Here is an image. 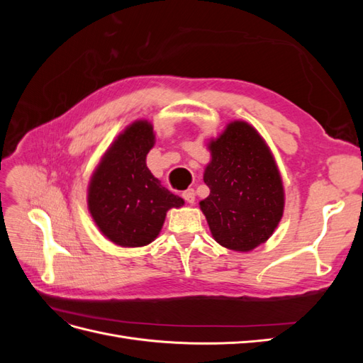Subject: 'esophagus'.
Returning a JSON list of instances; mask_svg holds the SVG:
<instances>
[{"label":"esophagus","mask_w":363,"mask_h":363,"mask_svg":"<svg viewBox=\"0 0 363 363\" xmlns=\"http://www.w3.org/2000/svg\"><path fill=\"white\" fill-rule=\"evenodd\" d=\"M182 196H183L186 203L194 204V201H195V191H194V189H186V191L182 194Z\"/></svg>","instance_id":"obj_1"}]
</instances>
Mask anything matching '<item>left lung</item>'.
<instances>
[{
  "label": "left lung",
  "mask_w": 363,
  "mask_h": 363,
  "mask_svg": "<svg viewBox=\"0 0 363 363\" xmlns=\"http://www.w3.org/2000/svg\"><path fill=\"white\" fill-rule=\"evenodd\" d=\"M212 160L204 169L211 189L200 201L219 245L251 251L265 244L283 216L284 191L279 168L255 127L230 123L208 142Z\"/></svg>",
  "instance_id": "obj_1"
}]
</instances>
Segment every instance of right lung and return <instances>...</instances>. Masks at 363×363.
I'll return each instance as SVG.
<instances>
[{"label":"right lung","instance_id":"add662e5","mask_svg":"<svg viewBox=\"0 0 363 363\" xmlns=\"http://www.w3.org/2000/svg\"><path fill=\"white\" fill-rule=\"evenodd\" d=\"M152 147V125L135 121L108 147L91 177L87 207L100 232L119 247L148 245L169 208L184 204L148 169Z\"/></svg>","mask_w":363,"mask_h":363}]
</instances>
